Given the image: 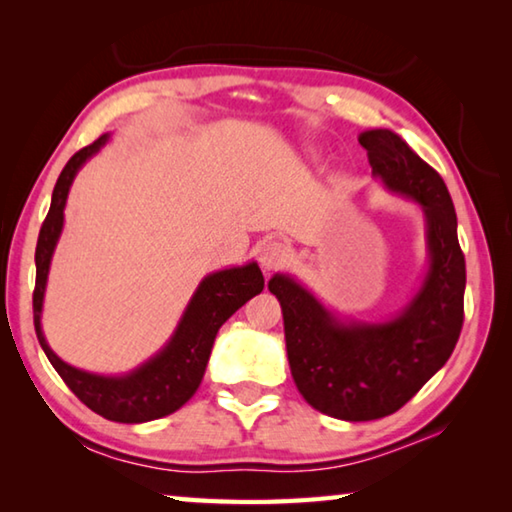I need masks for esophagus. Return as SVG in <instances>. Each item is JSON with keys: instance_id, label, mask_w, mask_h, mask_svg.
<instances>
[{"instance_id": "34e87169", "label": "esophagus", "mask_w": 512, "mask_h": 512, "mask_svg": "<svg viewBox=\"0 0 512 512\" xmlns=\"http://www.w3.org/2000/svg\"><path fill=\"white\" fill-rule=\"evenodd\" d=\"M289 259L291 248L282 239H268L262 250H259V264H262L264 271H277V268L287 266Z\"/></svg>"}]
</instances>
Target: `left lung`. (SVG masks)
Here are the masks:
<instances>
[{
    "mask_svg": "<svg viewBox=\"0 0 512 512\" xmlns=\"http://www.w3.org/2000/svg\"><path fill=\"white\" fill-rule=\"evenodd\" d=\"M372 176L418 203L427 219L429 271L420 291L386 323H341L289 275H273L293 381L316 411L348 422L386 418L445 366L463 327L465 255L445 180L400 135H359Z\"/></svg>",
    "mask_w": 512,
    "mask_h": 512,
    "instance_id": "obj_1",
    "label": "left lung"
}]
</instances>
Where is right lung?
<instances>
[{
	"label": "right lung",
	"mask_w": 512,
	"mask_h": 512,
	"mask_svg": "<svg viewBox=\"0 0 512 512\" xmlns=\"http://www.w3.org/2000/svg\"><path fill=\"white\" fill-rule=\"evenodd\" d=\"M106 142L108 133L101 135L90 146H85L79 153H74L56 180L49 214L45 223H42L36 246L33 325H36L42 350H45L51 366L56 368L58 375L69 386V391L79 397L88 409L103 415L106 420L137 424L158 420L178 411L196 393L205 375L207 361H210L216 332L239 307H244L257 293H262L264 275L255 262L207 275L198 284L192 300H189L185 314L180 318L169 343L155 357L124 377L92 375V372L79 370L69 366L63 359H58L45 341L40 325L49 264L60 232H63V210L76 171Z\"/></svg>",
	"instance_id": "1"
}]
</instances>
